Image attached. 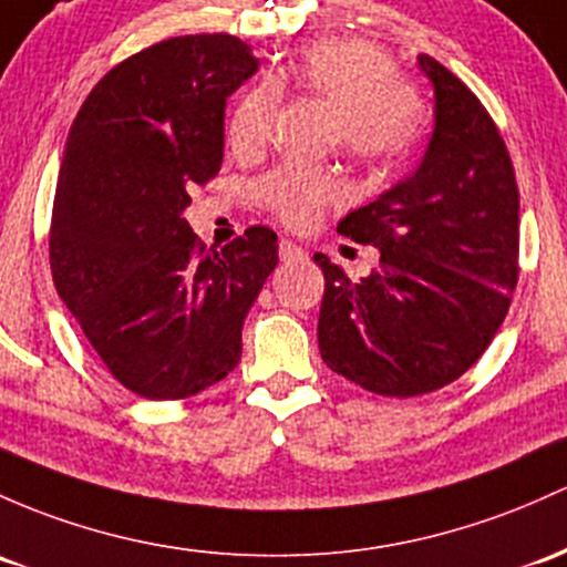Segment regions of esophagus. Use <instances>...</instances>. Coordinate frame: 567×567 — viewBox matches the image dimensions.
<instances>
[{
	"label": "esophagus",
	"instance_id": "34e87169",
	"mask_svg": "<svg viewBox=\"0 0 567 567\" xmlns=\"http://www.w3.org/2000/svg\"><path fill=\"white\" fill-rule=\"evenodd\" d=\"M278 254H281V261H295V259H300L306 251H302L297 243L281 240V243H278Z\"/></svg>",
	"mask_w": 567,
	"mask_h": 567
}]
</instances>
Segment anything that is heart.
<instances>
[{
    "label": "heart",
    "instance_id": "obj_1",
    "mask_svg": "<svg viewBox=\"0 0 567 567\" xmlns=\"http://www.w3.org/2000/svg\"><path fill=\"white\" fill-rule=\"evenodd\" d=\"M272 86H295L332 107V137L340 151L370 169L405 159L427 126L422 89L398 75L392 53L364 40H316L297 53ZM276 91L254 89L229 121V145L240 154L261 148L270 132ZM343 194L332 169L284 164L259 181L257 197L286 227H310L324 205Z\"/></svg>",
    "mask_w": 567,
    "mask_h": 567
}]
</instances>
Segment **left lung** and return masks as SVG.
<instances>
[{
	"mask_svg": "<svg viewBox=\"0 0 567 567\" xmlns=\"http://www.w3.org/2000/svg\"><path fill=\"white\" fill-rule=\"evenodd\" d=\"M419 66L435 89L422 164L338 224L381 265L351 284L316 254L321 359L383 398L435 392L476 364L519 278V188L501 132L454 72L427 53Z\"/></svg>",
	"mask_w": 567,
	"mask_h": 567,
	"instance_id": "1",
	"label": "left lung"
}]
</instances>
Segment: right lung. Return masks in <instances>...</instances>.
<instances>
[{
  "mask_svg": "<svg viewBox=\"0 0 567 567\" xmlns=\"http://www.w3.org/2000/svg\"><path fill=\"white\" fill-rule=\"evenodd\" d=\"M259 70L233 34L162 40L115 64L66 137L51 216L59 297L113 379L184 400L240 362L243 321L278 265L248 227L205 248L184 210L224 159L227 96Z\"/></svg>",
  "mask_w": 567,
  "mask_h": 567,
  "instance_id": "right-lung-1",
  "label": "right lung"
}]
</instances>
